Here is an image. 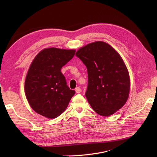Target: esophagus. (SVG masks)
Masks as SVG:
<instances>
[{
  "mask_svg": "<svg viewBox=\"0 0 157 157\" xmlns=\"http://www.w3.org/2000/svg\"><path fill=\"white\" fill-rule=\"evenodd\" d=\"M81 91H82V90L80 89V87H77V88H75V92H77V94L80 93V92H81Z\"/></svg>",
  "mask_w": 157,
  "mask_h": 157,
  "instance_id": "esophagus-1",
  "label": "esophagus"
}]
</instances>
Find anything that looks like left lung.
<instances>
[{
	"label": "left lung",
	"instance_id": "obj_1",
	"mask_svg": "<svg viewBox=\"0 0 157 157\" xmlns=\"http://www.w3.org/2000/svg\"><path fill=\"white\" fill-rule=\"evenodd\" d=\"M76 56L87 68L85 96L93 110L108 117L122 107L129 96L130 81L119 54L106 42L97 41L82 47Z\"/></svg>",
	"mask_w": 157,
	"mask_h": 157
}]
</instances>
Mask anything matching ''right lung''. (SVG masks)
Wrapping results in <instances>:
<instances>
[{"label": "right lung", "instance_id": "obj_1", "mask_svg": "<svg viewBox=\"0 0 157 157\" xmlns=\"http://www.w3.org/2000/svg\"><path fill=\"white\" fill-rule=\"evenodd\" d=\"M75 50L56 48L40 51L33 59L25 81V96L36 113L48 118L59 116L74 94L61 69L73 58Z\"/></svg>", "mask_w": 157, "mask_h": 157}]
</instances>
